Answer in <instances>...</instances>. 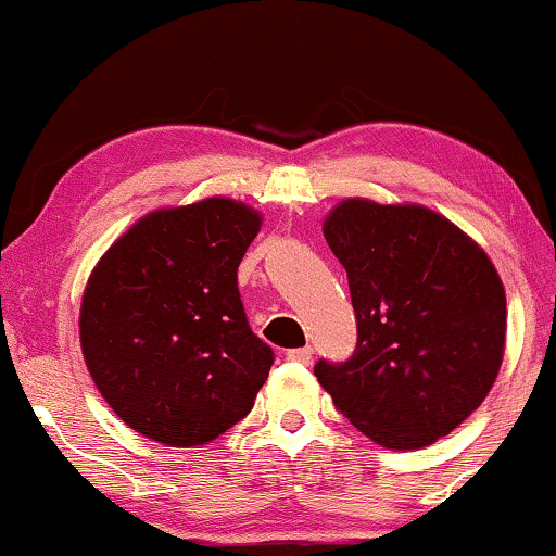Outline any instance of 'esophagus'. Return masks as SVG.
Listing matches in <instances>:
<instances>
[{"instance_id": "obj_1", "label": "esophagus", "mask_w": 556, "mask_h": 556, "mask_svg": "<svg viewBox=\"0 0 556 556\" xmlns=\"http://www.w3.org/2000/svg\"><path fill=\"white\" fill-rule=\"evenodd\" d=\"M291 362H299V364H308L311 356H314V349L311 346H299V349H291V352L286 354Z\"/></svg>"}]
</instances>
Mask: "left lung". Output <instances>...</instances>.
<instances>
[{"mask_svg":"<svg viewBox=\"0 0 556 556\" xmlns=\"http://www.w3.org/2000/svg\"><path fill=\"white\" fill-rule=\"evenodd\" d=\"M324 238L344 265L356 316L346 362L314 375L356 430L415 451L458 428L504 359L506 293L489 255L417 204L346 200Z\"/></svg>","mask_w":556,"mask_h":556,"instance_id":"obj_1","label":"left lung"}]
</instances>
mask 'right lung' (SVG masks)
<instances>
[{"instance_id": "add662e5", "label": "right lung", "mask_w": 556, "mask_h": 556, "mask_svg": "<svg viewBox=\"0 0 556 556\" xmlns=\"http://www.w3.org/2000/svg\"><path fill=\"white\" fill-rule=\"evenodd\" d=\"M261 230L242 202L159 210L113 242L80 306L98 392L136 432L204 445L253 409L273 349L250 329L238 265Z\"/></svg>"}]
</instances>
